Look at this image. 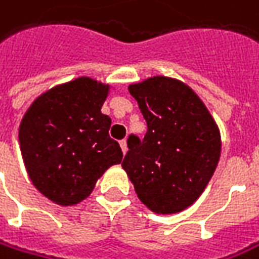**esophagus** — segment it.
I'll list each match as a JSON object with an SVG mask.
<instances>
[{
    "instance_id": "obj_1",
    "label": "esophagus",
    "mask_w": 259,
    "mask_h": 259,
    "mask_svg": "<svg viewBox=\"0 0 259 259\" xmlns=\"http://www.w3.org/2000/svg\"><path fill=\"white\" fill-rule=\"evenodd\" d=\"M120 147H121V150H123V153H126V152H127V140H126V139L120 140Z\"/></svg>"
}]
</instances>
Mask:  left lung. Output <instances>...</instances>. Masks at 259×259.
<instances>
[{"instance_id": "obj_1", "label": "left lung", "mask_w": 259, "mask_h": 259, "mask_svg": "<svg viewBox=\"0 0 259 259\" xmlns=\"http://www.w3.org/2000/svg\"><path fill=\"white\" fill-rule=\"evenodd\" d=\"M147 123L143 140L127 139L121 162L138 198L159 215L189 208L218 166L221 132L201 97L183 81L153 76L129 85Z\"/></svg>"}]
</instances>
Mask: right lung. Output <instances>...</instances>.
<instances>
[{
  "label": "right lung",
  "instance_id": "obj_1",
  "mask_svg": "<svg viewBox=\"0 0 259 259\" xmlns=\"http://www.w3.org/2000/svg\"><path fill=\"white\" fill-rule=\"evenodd\" d=\"M112 85L77 77L40 94L18 129L27 174L35 189L60 206L77 205L103 174L121 162L109 136L112 119L102 113Z\"/></svg>",
  "mask_w": 259,
  "mask_h": 259
}]
</instances>
